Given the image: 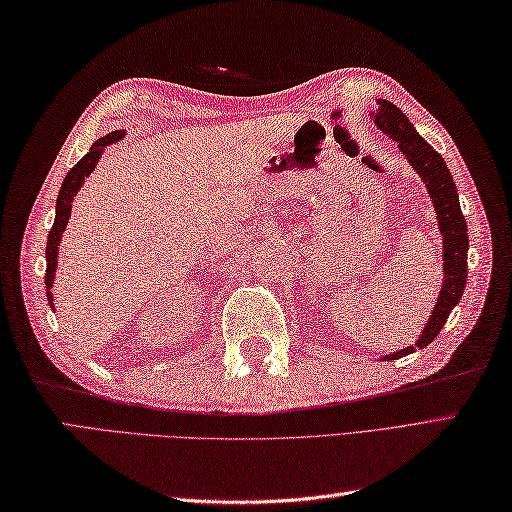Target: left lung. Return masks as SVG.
I'll return each instance as SVG.
<instances>
[{"mask_svg": "<svg viewBox=\"0 0 512 512\" xmlns=\"http://www.w3.org/2000/svg\"><path fill=\"white\" fill-rule=\"evenodd\" d=\"M378 107L372 112V118L380 132L387 134L391 140H396L402 156L407 158L413 171L418 173L424 187L429 191V198L436 211L438 228L442 235V288L433 306L429 321L424 325L422 334L418 336L416 345H409L405 350H398L394 354L383 356V361H396L407 354L416 352V347L424 350L447 323L451 310L458 306L462 299V292L466 286V275H469V266H466V253H469V231H466V220L460 209V195L455 189V182L447 162L433 149L427 140H424L416 127L409 123V118L402 114L394 103L385 99L376 101Z\"/></svg>", "mask_w": 512, "mask_h": 512, "instance_id": "1", "label": "left lung"}]
</instances>
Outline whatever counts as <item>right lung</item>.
I'll return each instance as SVG.
<instances>
[{
	"mask_svg": "<svg viewBox=\"0 0 512 512\" xmlns=\"http://www.w3.org/2000/svg\"><path fill=\"white\" fill-rule=\"evenodd\" d=\"M125 136V129H116V132L107 134L103 138L96 140V143L90 147L88 154H85L76 165L68 171V176H65L61 189H59V198H57V215H54V224L48 233V244H46V295H48V303L50 308H54V299H52V284H54V273H57V257H59V244H61V235L65 231V226H68L70 220V211H72V202L76 198V193L81 191L85 178L90 176V173L99 165V160L103 156L105 147H110L112 143H118Z\"/></svg>",
	"mask_w": 512,
	"mask_h": 512,
	"instance_id": "obj_1",
	"label": "right lung"
}]
</instances>
